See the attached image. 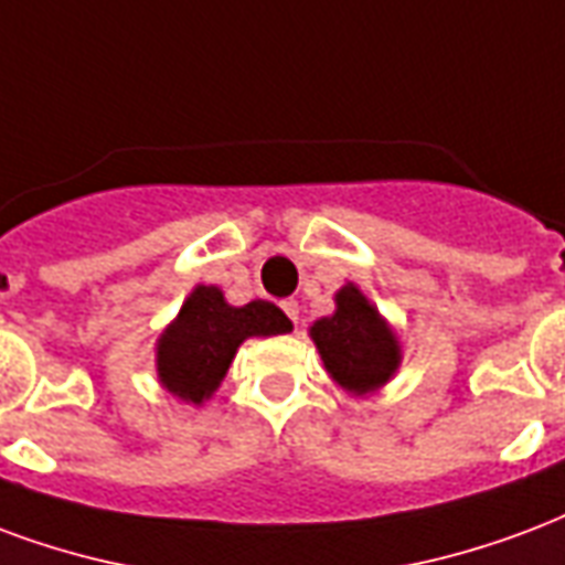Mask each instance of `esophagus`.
Masks as SVG:
<instances>
[{"label":"esophagus","instance_id":"1","mask_svg":"<svg viewBox=\"0 0 565 565\" xmlns=\"http://www.w3.org/2000/svg\"><path fill=\"white\" fill-rule=\"evenodd\" d=\"M281 308H284V315L290 317V320H299V302H296V299H284L281 302Z\"/></svg>","mask_w":565,"mask_h":565}]
</instances>
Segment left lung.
Segmentation results:
<instances>
[{
    "mask_svg": "<svg viewBox=\"0 0 565 565\" xmlns=\"http://www.w3.org/2000/svg\"><path fill=\"white\" fill-rule=\"evenodd\" d=\"M338 311L311 326L326 371L347 388L365 395L383 386L398 367V341L380 320L374 305L353 284L335 296Z\"/></svg>",
    "mask_w": 565,
    "mask_h": 565,
    "instance_id": "left-lung-1",
    "label": "left lung"
}]
</instances>
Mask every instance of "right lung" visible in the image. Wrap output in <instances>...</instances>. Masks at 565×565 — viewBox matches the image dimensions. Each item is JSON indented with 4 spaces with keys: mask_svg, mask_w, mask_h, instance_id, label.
Masks as SVG:
<instances>
[{
    "mask_svg": "<svg viewBox=\"0 0 565 565\" xmlns=\"http://www.w3.org/2000/svg\"><path fill=\"white\" fill-rule=\"evenodd\" d=\"M284 332L290 320L271 302L233 308L218 287H198L158 341V377L173 395L200 404L218 388L245 338Z\"/></svg>",
    "mask_w": 565,
    "mask_h": 565,
    "instance_id": "right-lung-1",
    "label": "right lung"
}]
</instances>
